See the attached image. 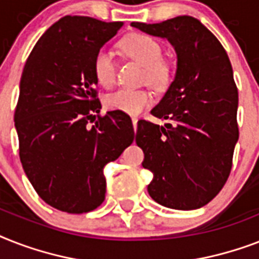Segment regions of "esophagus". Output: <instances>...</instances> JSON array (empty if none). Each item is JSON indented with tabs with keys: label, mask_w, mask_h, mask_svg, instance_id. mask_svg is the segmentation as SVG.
Listing matches in <instances>:
<instances>
[{
	"label": "esophagus",
	"mask_w": 259,
	"mask_h": 259,
	"mask_svg": "<svg viewBox=\"0 0 259 259\" xmlns=\"http://www.w3.org/2000/svg\"><path fill=\"white\" fill-rule=\"evenodd\" d=\"M137 122H138L137 118H133V127H134V132H137Z\"/></svg>",
	"instance_id": "34e87169"
}]
</instances>
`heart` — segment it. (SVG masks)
Listing matches in <instances>:
<instances>
[{"mask_svg":"<svg viewBox=\"0 0 259 259\" xmlns=\"http://www.w3.org/2000/svg\"><path fill=\"white\" fill-rule=\"evenodd\" d=\"M123 54L127 55L145 68L144 82L154 89H164L170 80L169 66L161 60L162 48L148 34H132L121 42ZM94 74L99 84L111 87L115 83L117 66L113 52L106 48L98 51L94 59ZM153 95L148 90H118L106 97L105 105L109 110L122 111L129 115H138L149 107Z\"/></svg>","mask_w":259,"mask_h":259,"instance_id":"1","label":"heart"}]
</instances>
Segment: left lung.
<instances>
[{"label":"left lung","instance_id":"8db88e82","mask_svg":"<svg viewBox=\"0 0 259 259\" xmlns=\"http://www.w3.org/2000/svg\"><path fill=\"white\" fill-rule=\"evenodd\" d=\"M130 25L166 38L177 56L175 79L150 111L166 122L138 121L142 166L153 173L148 192L168 208H200L226 184L239 137L230 59L219 40L191 16Z\"/></svg>","mask_w":259,"mask_h":259}]
</instances>
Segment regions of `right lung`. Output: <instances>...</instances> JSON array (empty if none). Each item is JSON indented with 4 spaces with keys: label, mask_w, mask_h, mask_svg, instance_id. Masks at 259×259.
I'll use <instances>...</instances> for the list:
<instances>
[{
    "label": "right lung",
    "mask_w": 259,
    "mask_h": 259,
    "mask_svg": "<svg viewBox=\"0 0 259 259\" xmlns=\"http://www.w3.org/2000/svg\"><path fill=\"white\" fill-rule=\"evenodd\" d=\"M122 26L66 16L38 38L22 70L14 113L20 160L38 196L64 212H89L103 203V168L134 140L127 114L98 115L94 59Z\"/></svg>",
    "instance_id": "add662e5"
}]
</instances>
